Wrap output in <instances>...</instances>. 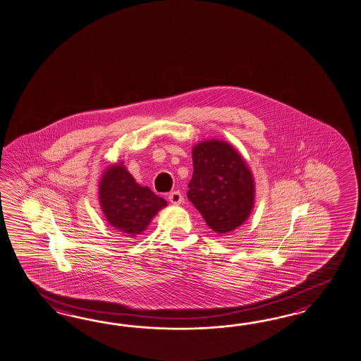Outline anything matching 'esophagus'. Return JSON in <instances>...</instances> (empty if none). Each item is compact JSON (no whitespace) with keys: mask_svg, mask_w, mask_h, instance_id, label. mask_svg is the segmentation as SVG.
<instances>
[{"mask_svg":"<svg viewBox=\"0 0 361 361\" xmlns=\"http://www.w3.org/2000/svg\"><path fill=\"white\" fill-rule=\"evenodd\" d=\"M168 200H169V202L172 203V204H180V203H183V201H184L183 194L180 193L178 190L169 194V195H168Z\"/></svg>","mask_w":361,"mask_h":361,"instance_id":"esophagus-1","label":"esophagus"}]
</instances>
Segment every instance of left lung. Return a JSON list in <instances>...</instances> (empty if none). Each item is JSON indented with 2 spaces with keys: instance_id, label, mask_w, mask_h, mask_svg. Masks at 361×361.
<instances>
[{
  "instance_id": "8db88e82",
  "label": "left lung",
  "mask_w": 361,
  "mask_h": 361,
  "mask_svg": "<svg viewBox=\"0 0 361 361\" xmlns=\"http://www.w3.org/2000/svg\"><path fill=\"white\" fill-rule=\"evenodd\" d=\"M193 177L188 198L216 233L241 227L255 207V177L228 142L204 140L193 146Z\"/></svg>"
}]
</instances>
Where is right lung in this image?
<instances>
[{"label":"right lung","mask_w":361,"mask_h":361,"mask_svg":"<svg viewBox=\"0 0 361 361\" xmlns=\"http://www.w3.org/2000/svg\"><path fill=\"white\" fill-rule=\"evenodd\" d=\"M99 203L106 221L128 236L142 235L167 202L149 186L135 183L118 161L106 168L99 181Z\"/></svg>","instance_id":"right-lung-1"}]
</instances>
